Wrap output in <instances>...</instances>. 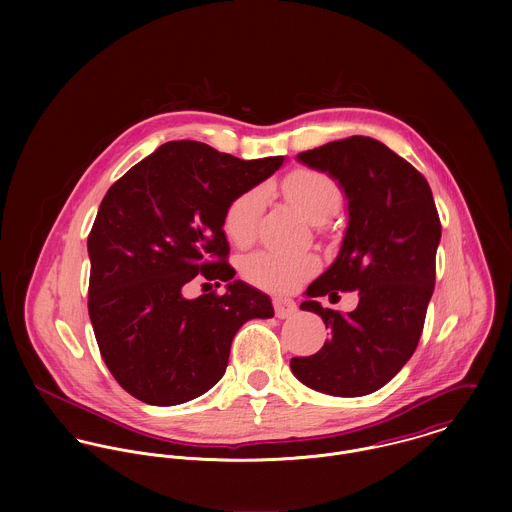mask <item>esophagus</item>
<instances>
[{
	"label": "esophagus",
	"instance_id": "obj_1",
	"mask_svg": "<svg viewBox=\"0 0 512 512\" xmlns=\"http://www.w3.org/2000/svg\"><path fill=\"white\" fill-rule=\"evenodd\" d=\"M274 311H276V317L286 319V317H292V315H295L297 305L293 303L292 299L276 297V299H274Z\"/></svg>",
	"mask_w": 512,
	"mask_h": 512
}]
</instances>
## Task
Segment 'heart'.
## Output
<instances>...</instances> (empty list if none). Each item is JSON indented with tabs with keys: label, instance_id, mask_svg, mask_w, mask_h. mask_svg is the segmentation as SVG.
<instances>
[{
	"label": "heart",
	"instance_id": "b5f03b06",
	"mask_svg": "<svg viewBox=\"0 0 512 512\" xmlns=\"http://www.w3.org/2000/svg\"><path fill=\"white\" fill-rule=\"evenodd\" d=\"M282 191L293 209L311 224H323L337 215L341 207V189L325 173L297 169L282 181ZM266 205V189L252 187L240 193L224 213V232L236 246H248L256 232ZM242 276L256 288L288 293L299 288L317 270L311 254H278L260 250L244 258Z\"/></svg>",
	"mask_w": 512,
	"mask_h": 512
}]
</instances>
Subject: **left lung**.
I'll return each mask as SVG.
<instances>
[{
    "mask_svg": "<svg viewBox=\"0 0 512 512\" xmlns=\"http://www.w3.org/2000/svg\"><path fill=\"white\" fill-rule=\"evenodd\" d=\"M297 161L339 183L349 222L335 262L299 305L321 315L331 337L290 366L317 392L365 396L394 378L418 347L436 284L438 209L424 175L378 140L351 136L301 151ZM337 291H359L358 309L343 316L316 301Z\"/></svg>",
    "mask_w": 512,
    "mask_h": 512,
    "instance_id": "8db88e82",
    "label": "left lung"
}]
</instances>
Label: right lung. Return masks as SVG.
I'll list each match as a JSON object with an SVG mask.
<instances>
[{
    "label": "right lung",
    "instance_id": "1",
    "mask_svg": "<svg viewBox=\"0 0 512 512\" xmlns=\"http://www.w3.org/2000/svg\"><path fill=\"white\" fill-rule=\"evenodd\" d=\"M282 163L167 142L108 189L88 234V315L104 363L134 398L175 406L205 394L236 331L274 317L266 293L232 280L222 226L228 205ZM197 275L226 281L227 292L185 298Z\"/></svg>",
    "mask_w": 512,
    "mask_h": 512
}]
</instances>
